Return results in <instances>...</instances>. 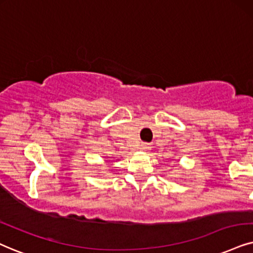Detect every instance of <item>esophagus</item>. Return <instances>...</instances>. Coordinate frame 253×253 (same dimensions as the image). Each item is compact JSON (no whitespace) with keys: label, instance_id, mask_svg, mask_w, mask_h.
<instances>
[{"label":"esophagus","instance_id":"obj_1","mask_svg":"<svg viewBox=\"0 0 253 253\" xmlns=\"http://www.w3.org/2000/svg\"><path fill=\"white\" fill-rule=\"evenodd\" d=\"M150 148H152V147H150L149 143L147 142H142L141 145H140V149L143 150V152H147V150H149Z\"/></svg>","mask_w":253,"mask_h":253}]
</instances>
